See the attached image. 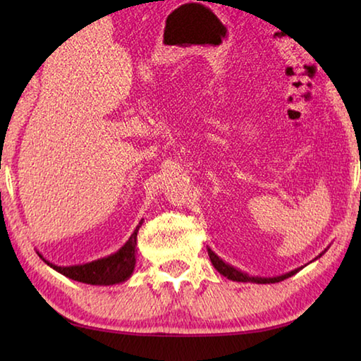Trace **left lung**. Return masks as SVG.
Listing matches in <instances>:
<instances>
[{
	"instance_id": "1",
	"label": "left lung",
	"mask_w": 361,
	"mask_h": 361,
	"mask_svg": "<svg viewBox=\"0 0 361 361\" xmlns=\"http://www.w3.org/2000/svg\"><path fill=\"white\" fill-rule=\"evenodd\" d=\"M209 256L212 259V264L215 266L216 271L219 274H223L224 277H228L231 280H235V282H255V283H276V282H282V280L288 279L291 276H295V274L299 271V269H295V271H291L288 274H285V276H280V277H272V279H261V277H250L247 276V274H243L240 271H237V269H234L229 264H226V262L223 259H219L218 256L212 252V250L209 248Z\"/></svg>"
}]
</instances>
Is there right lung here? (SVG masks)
Instances as JSON below:
<instances>
[{"label":"right lung","mask_w":361,"mask_h":361,"mask_svg":"<svg viewBox=\"0 0 361 361\" xmlns=\"http://www.w3.org/2000/svg\"><path fill=\"white\" fill-rule=\"evenodd\" d=\"M142 221L133 231L130 239L122 247L119 252L108 256V258H102L82 266H70V267H60L52 264V262L46 261L52 269H56L57 272L63 274L65 277L71 280H78L82 283L90 285H113L119 282H126L127 279L132 276L133 267H135V248H137V234Z\"/></svg>","instance_id":"right-lung-1"}]
</instances>
